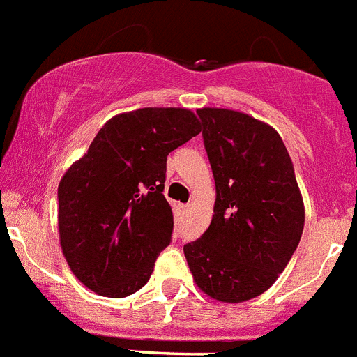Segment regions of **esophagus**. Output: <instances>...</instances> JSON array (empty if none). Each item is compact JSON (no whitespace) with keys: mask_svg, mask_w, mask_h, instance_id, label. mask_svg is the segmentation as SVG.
Returning <instances> with one entry per match:
<instances>
[{"mask_svg":"<svg viewBox=\"0 0 357 357\" xmlns=\"http://www.w3.org/2000/svg\"><path fill=\"white\" fill-rule=\"evenodd\" d=\"M178 211H181V214H185L189 211V205H178Z\"/></svg>","mask_w":357,"mask_h":357,"instance_id":"34e87169","label":"esophagus"}]
</instances>
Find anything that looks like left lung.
<instances>
[{
	"label": "left lung",
	"instance_id": "obj_1",
	"mask_svg": "<svg viewBox=\"0 0 357 357\" xmlns=\"http://www.w3.org/2000/svg\"><path fill=\"white\" fill-rule=\"evenodd\" d=\"M205 152L215 182L211 227L184 246L196 285L223 303L266 292L292 258L305 205L280 134L250 114L204 107Z\"/></svg>",
	"mask_w": 357,
	"mask_h": 357
}]
</instances>
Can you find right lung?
Segmentation results:
<instances>
[{"label":"right lung","instance_id":"add662e5","mask_svg":"<svg viewBox=\"0 0 357 357\" xmlns=\"http://www.w3.org/2000/svg\"><path fill=\"white\" fill-rule=\"evenodd\" d=\"M195 113L143 107L116 114L58 185L60 243L77 280L106 297H127L150 280L172 243L168 153L200 134Z\"/></svg>","mask_w":357,"mask_h":357}]
</instances>
